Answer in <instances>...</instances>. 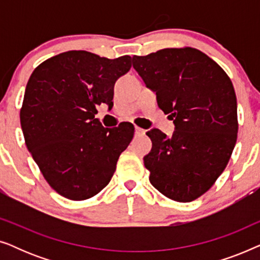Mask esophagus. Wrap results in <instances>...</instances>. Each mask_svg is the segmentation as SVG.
<instances>
[{
	"mask_svg": "<svg viewBox=\"0 0 260 260\" xmlns=\"http://www.w3.org/2000/svg\"><path fill=\"white\" fill-rule=\"evenodd\" d=\"M144 134H145L144 129H142V127H140V126L135 127V135H136V136H142V135H144Z\"/></svg>",
	"mask_w": 260,
	"mask_h": 260,
	"instance_id": "obj_1",
	"label": "esophagus"
}]
</instances>
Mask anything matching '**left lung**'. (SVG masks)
Returning a JSON list of instances; mask_svg holds the SVG:
<instances>
[{"instance_id": "1", "label": "left lung", "mask_w": 260, "mask_h": 260, "mask_svg": "<svg viewBox=\"0 0 260 260\" xmlns=\"http://www.w3.org/2000/svg\"><path fill=\"white\" fill-rule=\"evenodd\" d=\"M133 66L176 129L172 137L158 129L147 133L152 142L144 156L149 180L172 200L193 201L215 183L236 145L232 81L214 60L191 47L134 55Z\"/></svg>"}]
</instances>
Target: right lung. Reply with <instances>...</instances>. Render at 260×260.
Wrapping results in <instances>:
<instances>
[{"label": "right lung", "instance_id": "obj_1", "mask_svg": "<svg viewBox=\"0 0 260 260\" xmlns=\"http://www.w3.org/2000/svg\"><path fill=\"white\" fill-rule=\"evenodd\" d=\"M131 56L108 59L86 51L52 56L33 71L20 122L27 149L49 186L70 200H86L110 182L134 137L129 122L104 127L97 106L113 105L116 80Z\"/></svg>", "mask_w": 260, "mask_h": 260}]
</instances>
